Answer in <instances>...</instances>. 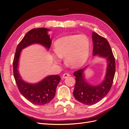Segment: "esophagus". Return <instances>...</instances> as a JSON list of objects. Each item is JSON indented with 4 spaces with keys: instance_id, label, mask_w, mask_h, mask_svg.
Returning a JSON list of instances; mask_svg holds the SVG:
<instances>
[{
    "instance_id": "34e87169",
    "label": "esophagus",
    "mask_w": 129,
    "mask_h": 129,
    "mask_svg": "<svg viewBox=\"0 0 129 129\" xmlns=\"http://www.w3.org/2000/svg\"><path fill=\"white\" fill-rule=\"evenodd\" d=\"M69 76H70V74L68 73H64L63 74V75H62V77H63V79H66V78L68 77Z\"/></svg>"
}]
</instances>
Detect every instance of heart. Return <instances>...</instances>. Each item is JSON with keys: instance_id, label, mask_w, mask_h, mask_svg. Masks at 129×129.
Listing matches in <instances>:
<instances>
[{"instance_id": "obj_1", "label": "heart", "mask_w": 129, "mask_h": 129, "mask_svg": "<svg viewBox=\"0 0 129 129\" xmlns=\"http://www.w3.org/2000/svg\"><path fill=\"white\" fill-rule=\"evenodd\" d=\"M90 42L85 35H71L57 39L54 50L60 57H64L66 63L73 68L83 66L89 56ZM55 61H58L55 58Z\"/></svg>"}]
</instances>
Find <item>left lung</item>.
<instances>
[{
	"instance_id": "obj_1",
	"label": "left lung",
	"mask_w": 129,
	"mask_h": 129,
	"mask_svg": "<svg viewBox=\"0 0 129 129\" xmlns=\"http://www.w3.org/2000/svg\"><path fill=\"white\" fill-rule=\"evenodd\" d=\"M93 56L105 58L107 60V72L103 81L99 85H91L85 80L84 71L87 66L74 73L75 85L73 95L75 99L85 105L99 102L106 96L111 88L115 74V60L110 46L106 39L93 32Z\"/></svg>"
}]
</instances>
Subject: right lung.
Here are the masks:
<instances>
[{
    "label": "right lung",
    "mask_w": 129,
    "mask_h": 129,
    "mask_svg": "<svg viewBox=\"0 0 129 129\" xmlns=\"http://www.w3.org/2000/svg\"><path fill=\"white\" fill-rule=\"evenodd\" d=\"M49 30L46 28H39L27 32L17 46L13 62L14 77L19 91L30 102L38 105H45L53 100L61 77L58 75H49L37 83L26 82L18 70L19 60L22 49L31 45L40 44L48 50L52 44L48 33Z\"/></svg>",
    "instance_id": "right-lung-1"
}]
</instances>
